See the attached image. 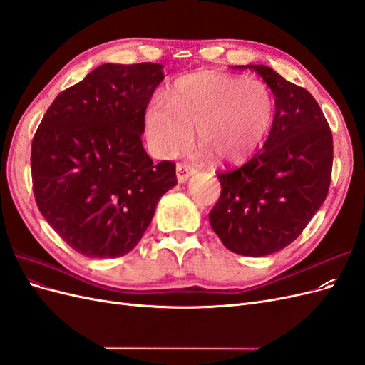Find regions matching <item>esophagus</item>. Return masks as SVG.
I'll use <instances>...</instances> for the list:
<instances>
[{
	"mask_svg": "<svg viewBox=\"0 0 365 365\" xmlns=\"http://www.w3.org/2000/svg\"><path fill=\"white\" fill-rule=\"evenodd\" d=\"M195 172V168L189 163H180L176 165V178H178L180 182H185Z\"/></svg>",
	"mask_w": 365,
	"mask_h": 365,
	"instance_id": "34e87169",
	"label": "esophagus"
}]
</instances>
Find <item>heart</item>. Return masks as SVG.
<instances>
[{
    "label": "heart",
    "mask_w": 365,
    "mask_h": 365,
    "mask_svg": "<svg viewBox=\"0 0 365 365\" xmlns=\"http://www.w3.org/2000/svg\"><path fill=\"white\" fill-rule=\"evenodd\" d=\"M274 97L259 81L216 73L176 81L164 102L146 109V134L158 155L173 157L195 140L219 161L236 163L254 152L272 123Z\"/></svg>",
    "instance_id": "b5f03b06"
}]
</instances>
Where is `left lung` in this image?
Masks as SVG:
<instances>
[{
  "mask_svg": "<svg viewBox=\"0 0 365 365\" xmlns=\"http://www.w3.org/2000/svg\"><path fill=\"white\" fill-rule=\"evenodd\" d=\"M248 68L275 96L271 132L250 161L217 173L222 189L208 217L230 251L260 257L292 244L324 202L334 140L311 93L264 65Z\"/></svg>",
  "mask_w": 365,
  "mask_h": 365,
  "instance_id": "8db88e82",
  "label": "left lung"
}]
</instances>
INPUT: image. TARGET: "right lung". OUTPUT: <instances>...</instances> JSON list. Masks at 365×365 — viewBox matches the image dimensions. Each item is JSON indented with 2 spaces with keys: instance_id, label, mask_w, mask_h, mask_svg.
Segmentation results:
<instances>
[{
  "instance_id": "right-lung-1",
  "label": "right lung",
  "mask_w": 365,
  "mask_h": 365,
  "mask_svg": "<svg viewBox=\"0 0 365 365\" xmlns=\"http://www.w3.org/2000/svg\"><path fill=\"white\" fill-rule=\"evenodd\" d=\"M163 65L103 63L58 94L31 141L35 201L51 228L86 257L134 250L160 197L178 184L173 161L141 143Z\"/></svg>"
}]
</instances>
